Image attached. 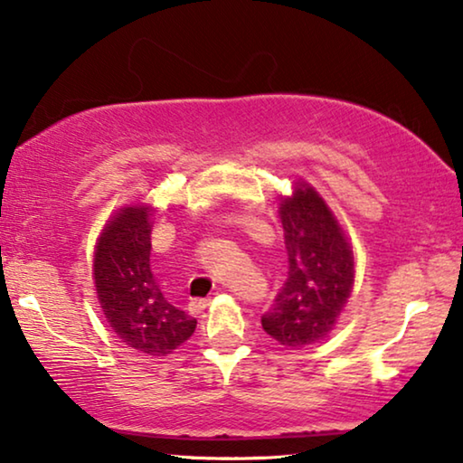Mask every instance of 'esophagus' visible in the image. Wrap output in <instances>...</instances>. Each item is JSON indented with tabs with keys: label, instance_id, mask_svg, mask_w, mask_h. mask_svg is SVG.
<instances>
[{
	"label": "esophagus",
	"instance_id": "esophagus-1",
	"mask_svg": "<svg viewBox=\"0 0 463 463\" xmlns=\"http://www.w3.org/2000/svg\"><path fill=\"white\" fill-rule=\"evenodd\" d=\"M208 303H211V299H194L192 303H189V306H192L194 309H204V307H208Z\"/></svg>",
	"mask_w": 463,
	"mask_h": 463
}]
</instances>
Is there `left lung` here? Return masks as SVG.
<instances>
[{"label": "left lung", "instance_id": "obj_1", "mask_svg": "<svg viewBox=\"0 0 463 463\" xmlns=\"http://www.w3.org/2000/svg\"><path fill=\"white\" fill-rule=\"evenodd\" d=\"M280 219L288 276L263 331L280 345L301 350L326 337L354 287V252L331 208L312 187H295L282 200Z\"/></svg>", "mask_w": 463, "mask_h": 463}]
</instances>
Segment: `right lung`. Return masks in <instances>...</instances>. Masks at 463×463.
<instances>
[{
  "instance_id": "add662e5",
  "label": "right lung",
  "mask_w": 463,
  "mask_h": 463,
  "mask_svg": "<svg viewBox=\"0 0 463 463\" xmlns=\"http://www.w3.org/2000/svg\"><path fill=\"white\" fill-rule=\"evenodd\" d=\"M149 255V208H124L100 233L94 287L105 318L126 345L149 356H166L192 337L198 322L164 297Z\"/></svg>"
}]
</instances>
